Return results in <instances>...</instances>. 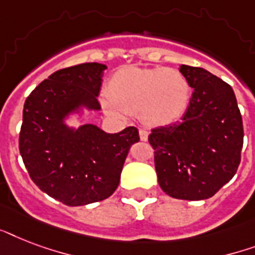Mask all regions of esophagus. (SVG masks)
Listing matches in <instances>:
<instances>
[{
    "label": "esophagus",
    "instance_id": "obj_1",
    "mask_svg": "<svg viewBox=\"0 0 255 255\" xmlns=\"http://www.w3.org/2000/svg\"><path fill=\"white\" fill-rule=\"evenodd\" d=\"M139 135H140V140H141V141H147V140H148V131H147V129H140Z\"/></svg>",
    "mask_w": 255,
    "mask_h": 255
}]
</instances>
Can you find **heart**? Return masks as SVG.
<instances>
[{"label":"heart","mask_w":255,"mask_h":255,"mask_svg":"<svg viewBox=\"0 0 255 255\" xmlns=\"http://www.w3.org/2000/svg\"><path fill=\"white\" fill-rule=\"evenodd\" d=\"M189 98V82L178 70L128 67L112 78L103 106L111 115L140 112L149 123L163 124L180 118Z\"/></svg>","instance_id":"obj_1"}]
</instances>
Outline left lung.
I'll return each instance as SVG.
<instances>
[{
  "label": "left lung",
  "mask_w": 255,
  "mask_h": 255,
  "mask_svg": "<svg viewBox=\"0 0 255 255\" xmlns=\"http://www.w3.org/2000/svg\"><path fill=\"white\" fill-rule=\"evenodd\" d=\"M193 94L180 122L156 127L148 136L155 149L160 188L170 197L198 201L229 182L241 163L244 124L233 88L201 67L182 65Z\"/></svg>",
  "instance_id": "left-lung-1"
}]
</instances>
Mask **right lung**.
Instances as JSON below:
<instances>
[{"label":"right lung","instance_id":"obj_1","mask_svg":"<svg viewBox=\"0 0 255 255\" xmlns=\"http://www.w3.org/2000/svg\"><path fill=\"white\" fill-rule=\"evenodd\" d=\"M100 63L58 70L27 96L19 132V153L34 184L69 206L108 198L116 190L128 151L140 140L136 127L106 133L92 124L77 131L63 118L79 106L100 110Z\"/></svg>","mask_w":255,"mask_h":255}]
</instances>
